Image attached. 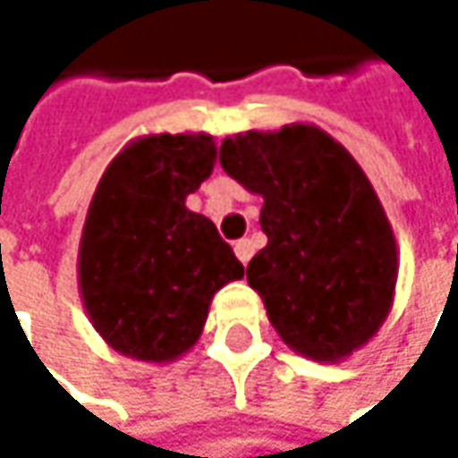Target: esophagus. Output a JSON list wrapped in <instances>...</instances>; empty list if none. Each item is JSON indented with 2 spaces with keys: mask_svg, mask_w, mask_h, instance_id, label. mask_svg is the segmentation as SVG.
Listing matches in <instances>:
<instances>
[{
  "mask_svg": "<svg viewBox=\"0 0 458 458\" xmlns=\"http://www.w3.org/2000/svg\"><path fill=\"white\" fill-rule=\"evenodd\" d=\"M233 252H236V258H239L242 263H250V258H252L255 247H252V242H250V239H242V242H236V244H233Z\"/></svg>",
  "mask_w": 458,
  "mask_h": 458,
  "instance_id": "obj_1",
  "label": "esophagus"
}]
</instances>
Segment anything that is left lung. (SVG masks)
Returning a JSON list of instances; mask_svg holds the SVG:
<instances>
[{
	"mask_svg": "<svg viewBox=\"0 0 458 458\" xmlns=\"http://www.w3.org/2000/svg\"><path fill=\"white\" fill-rule=\"evenodd\" d=\"M219 165L263 198L268 244L247 282L279 339L310 361L339 364L386 323L399 250L386 208L352 154L315 124L239 132Z\"/></svg>",
	"mask_w": 458,
	"mask_h": 458,
	"instance_id": "1",
	"label": "left lung"
}]
</instances>
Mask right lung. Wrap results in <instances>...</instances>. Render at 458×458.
Returning a JSON list of instances; mask_svg holds the SVG:
<instances>
[{
	"label": "right lung",
	"instance_id": "1",
	"mask_svg": "<svg viewBox=\"0 0 458 458\" xmlns=\"http://www.w3.org/2000/svg\"><path fill=\"white\" fill-rule=\"evenodd\" d=\"M206 132L130 140L97 184L78 247V290L94 331L143 364H171L195 347L211 299L242 279L208 216L187 208L214 171Z\"/></svg>",
	"mask_w": 458,
	"mask_h": 458
}]
</instances>
